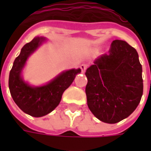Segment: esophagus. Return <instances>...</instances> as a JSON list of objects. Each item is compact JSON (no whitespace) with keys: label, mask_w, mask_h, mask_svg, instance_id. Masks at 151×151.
Wrapping results in <instances>:
<instances>
[{"label":"esophagus","mask_w":151,"mask_h":151,"mask_svg":"<svg viewBox=\"0 0 151 151\" xmlns=\"http://www.w3.org/2000/svg\"><path fill=\"white\" fill-rule=\"evenodd\" d=\"M86 68H87V65H86V64H82V65H80V69H81V70H82V73H85Z\"/></svg>","instance_id":"obj_1"}]
</instances>
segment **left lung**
<instances>
[{
    "label": "left lung",
    "instance_id": "1",
    "mask_svg": "<svg viewBox=\"0 0 151 151\" xmlns=\"http://www.w3.org/2000/svg\"><path fill=\"white\" fill-rule=\"evenodd\" d=\"M142 73L136 49L123 40L112 41L108 54L99 56L85 73L87 105L94 116L115 124L133 113L142 96Z\"/></svg>",
    "mask_w": 151,
    "mask_h": 151
}]
</instances>
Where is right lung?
I'll use <instances>...</instances> for the list:
<instances>
[{
    "instance_id": "1",
    "label": "right lung",
    "mask_w": 151,
    "mask_h": 151,
    "mask_svg": "<svg viewBox=\"0 0 151 151\" xmlns=\"http://www.w3.org/2000/svg\"><path fill=\"white\" fill-rule=\"evenodd\" d=\"M45 40L43 37H35L25 44L14 60L9 77V88L15 104L25 113L34 117L43 116L52 111L60 104L64 91L81 72L80 69L67 70L41 86H31L24 82L21 74L28 57Z\"/></svg>"
}]
</instances>
